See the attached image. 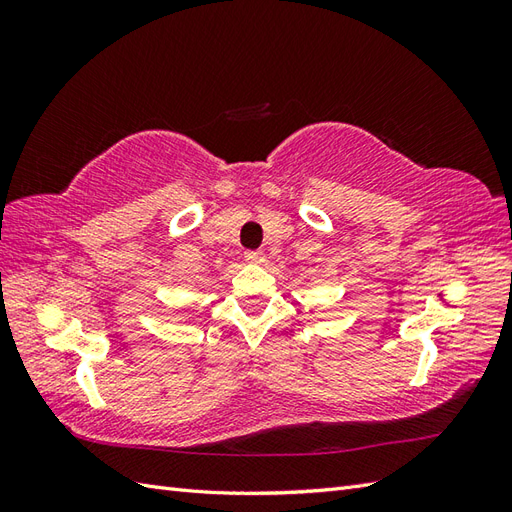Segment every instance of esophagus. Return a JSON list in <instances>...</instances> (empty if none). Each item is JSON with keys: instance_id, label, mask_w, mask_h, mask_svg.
Wrapping results in <instances>:
<instances>
[{"instance_id": "esophagus-1", "label": "esophagus", "mask_w": 512, "mask_h": 512, "mask_svg": "<svg viewBox=\"0 0 512 512\" xmlns=\"http://www.w3.org/2000/svg\"><path fill=\"white\" fill-rule=\"evenodd\" d=\"M245 260H247V262H256V265H260V262H265V252H260V250H247V252H245Z\"/></svg>"}]
</instances>
